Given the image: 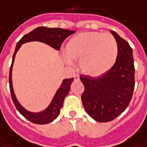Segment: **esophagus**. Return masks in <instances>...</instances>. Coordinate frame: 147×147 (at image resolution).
I'll return each instance as SVG.
<instances>
[{
	"instance_id": "obj_1",
	"label": "esophagus",
	"mask_w": 147,
	"mask_h": 147,
	"mask_svg": "<svg viewBox=\"0 0 147 147\" xmlns=\"http://www.w3.org/2000/svg\"><path fill=\"white\" fill-rule=\"evenodd\" d=\"M75 79H76V80H79V75H75Z\"/></svg>"
}]
</instances>
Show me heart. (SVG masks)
I'll use <instances>...</instances> for the list:
<instances>
[{"mask_svg":"<svg viewBox=\"0 0 147 147\" xmlns=\"http://www.w3.org/2000/svg\"><path fill=\"white\" fill-rule=\"evenodd\" d=\"M118 53L117 42L109 33L80 32L67 43L65 61L71 65V60H79L82 72L96 77L107 72L115 65Z\"/></svg>","mask_w":147,"mask_h":147,"instance_id":"obj_1","label":"heart"}]
</instances>
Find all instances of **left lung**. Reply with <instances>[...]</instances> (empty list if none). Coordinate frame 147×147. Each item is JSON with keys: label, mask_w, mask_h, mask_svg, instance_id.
<instances>
[{"label": "left lung", "mask_w": 147, "mask_h": 147, "mask_svg": "<svg viewBox=\"0 0 147 147\" xmlns=\"http://www.w3.org/2000/svg\"><path fill=\"white\" fill-rule=\"evenodd\" d=\"M118 48L115 65L96 78L81 76L85 86L82 104L91 118L99 122L114 120L129 106L135 86V68L132 49L117 32L110 30Z\"/></svg>", "instance_id": "1"}]
</instances>
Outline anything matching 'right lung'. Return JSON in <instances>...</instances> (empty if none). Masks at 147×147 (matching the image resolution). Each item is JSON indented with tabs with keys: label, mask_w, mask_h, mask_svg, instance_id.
<instances>
[{
	"label": "right lung",
	"mask_w": 147,
	"mask_h": 147,
	"mask_svg": "<svg viewBox=\"0 0 147 147\" xmlns=\"http://www.w3.org/2000/svg\"><path fill=\"white\" fill-rule=\"evenodd\" d=\"M74 32H76V31L69 30V29H64L61 28H47V27L40 26L33 29L28 34L25 35L17 43L16 51L13 54L11 66L10 68V91H11V95L13 102L16 105V107L18 111V112L26 118L27 120H29L32 123L38 124V125H45V124L51 122L58 117L61 109L63 106L65 96L69 93L71 85L73 82L74 78L65 79L63 80L60 87L57 89L52 100L51 101V103L47 108L40 112H31L26 109L23 106H22V104L18 102L14 92V89H13L12 67L14 61H15L16 53L23 43L32 42V41H38V42L46 43L49 46L51 47L52 48L59 51L63 41L68 37V36L73 34Z\"/></svg>",
	"instance_id": "add662e5"
}]
</instances>
